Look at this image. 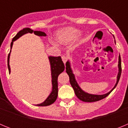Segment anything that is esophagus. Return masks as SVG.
Wrapping results in <instances>:
<instances>
[{
	"label": "esophagus",
	"instance_id": "1",
	"mask_svg": "<svg viewBox=\"0 0 128 128\" xmlns=\"http://www.w3.org/2000/svg\"><path fill=\"white\" fill-rule=\"evenodd\" d=\"M62 61H63V63H66V61H67V57H66V56H62Z\"/></svg>",
	"mask_w": 128,
	"mask_h": 128
}]
</instances>
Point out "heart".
<instances>
[{"label":"heart","instance_id":"obj_1","mask_svg":"<svg viewBox=\"0 0 128 128\" xmlns=\"http://www.w3.org/2000/svg\"><path fill=\"white\" fill-rule=\"evenodd\" d=\"M79 30L72 27H67L59 30L56 34L57 41L60 44H67L72 42L78 35Z\"/></svg>","mask_w":128,"mask_h":128}]
</instances>
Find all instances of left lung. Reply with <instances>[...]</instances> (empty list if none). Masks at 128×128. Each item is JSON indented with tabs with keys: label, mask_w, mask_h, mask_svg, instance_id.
I'll list each match as a JSON object with an SVG mask.
<instances>
[{
	"label": "left lung",
	"mask_w": 128,
	"mask_h": 128,
	"mask_svg": "<svg viewBox=\"0 0 128 128\" xmlns=\"http://www.w3.org/2000/svg\"><path fill=\"white\" fill-rule=\"evenodd\" d=\"M66 72L68 74V76H69L70 79V82L71 86H72L73 89L74 90L75 94L76 95L77 98L79 99H80L82 101L84 102H96V101H98L99 100L104 99L106 97L108 96L113 91L114 88H115L116 86L118 84V81L120 78V75H121V72H122V68H121V58H120V56H118V72L117 74V82L115 83V86L109 92L105 94L102 95H96V94H88L86 92L83 91L82 89L81 88V87L79 86L78 82H77L76 80L75 75L73 73L72 68H71L70 66V62L69 60H68L66 63Z\"/></svg>",
	"instance_id": "obj_1"
}]
</instances>
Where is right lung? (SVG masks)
<instances>
[{
	"label": "right lung",
	"instance_id": "add662e5",
	"mask_svg": "<svg viewBox=\"0 0 128 128\" xmlns=\"http://www.w3.org/2000/svg\"><path fill=\"white\" fill-rule=\"evenodd\" d=\"M32 33L34 32L35 35L39 36H46L47 34L44 32L40 31V30H33L30 28H24L22 30H20L15 36L13 38L12 42L11 43V50L10 52L8 54V67L9 72H11V68L10 66V54H11V48L13 47V44L15 40L18 39L20 37L23 36L24 34L27 33ZM48 60L50 62V70H51V78H52V92L47 97V99L44 100V102L40 104H36L38 106H46L48 105L52 104L56 101L58 98V76L65 70V65L62 62V60L60 56L58 57H54V56H48Z\"/></svg>",
	"mask_w": 128,
	"mask_h": 128
}]
</instances>
